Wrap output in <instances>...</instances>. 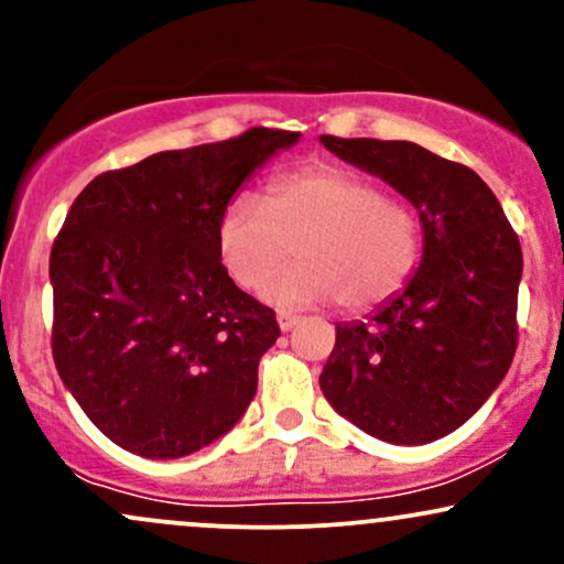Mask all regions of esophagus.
Wrapping results in <instances>:
<instances>
[{
	"instance_id": "1",
	"label": "esophagus",
	"mask_w": 564,
	"mask_h": 564,
	"mask_svg": "<svg viewBox=\"0 0 564 564\" xmlns=\"http://www.w3.org/2000/svg\"><path fill=\"white\" fill-rule=\"evenodd\" d=\"M300 321H302L300 315L289 313V310H281V313H278V326H281V332H291Z\"/></svg>"
}]
</instances>
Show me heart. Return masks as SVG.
<instances>
[{"label": "heart", "mask_w": 564, "mask_h": 564, "mask_svg": "<svg viewBox=\"0 0 564 564\" xmlns=\"http://www.w3.org/2000/svg\"><path fill=\"white\" fill-rule=\"evenodd\" d=\"M223 264L238 286L257 291L294 254L268 296L278 304L334 302L364 313L408 286L422 257V223L405 200L339 164L278 174L262 204L236 196L217 223Z\"/></svg>", "instance_id": "obj_1"}]
</instances>
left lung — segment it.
Returning a JSON list of instances; mask_svg holds the SVG:
<instances>
[{
	"instance_id": "left-lung-1",
	"label": "left lung",
	"mask_w": 564,
	"mask_h": 564,
	"mask_svg": "<svg viewBox=\"0 0 564 564\" xmlns=\"http://www.w3.org/2000/svg\"><path fill=\"white\" fill-rule=\"evenodd\" d=\"M323 145L379 174L419 209L422 268L368 323H339L321 390L336 413L394 445L458 430L507 377L517 349L520 238L480 174L416 142Z\"/></svg>"
}]
</instances>
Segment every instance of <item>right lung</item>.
Segmentation results:
<instances>
[{
  "label": "right lung",
  "instance_id": "obj_1",
  "mask_svg": "<svg viewBox=\"0 0 564 564\" xmlns=\"http://www.w3.org/2000/svg\"><path fill=\"white\" fill-rule=\"evenodd\" d=\"M300 132L164 151L102 172L50 251L53 358L89 422L124 451L180 458L249 408L275 313L232 283L217 223L257 166Z\"/></svg>",
  "mask_w": 564,
  "mask_h": 564
}]
</instances>
